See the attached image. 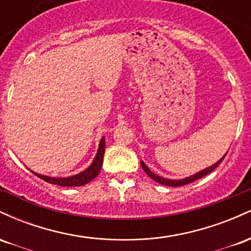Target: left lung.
<instances>
[{
	"label": "left lung",
	"mask_w": 251,
	"mask_h": 251,
	"mask_svg": "<svg viewBox=\"0 0 251 251\" xmlns=\"http://www.w3.org/2000/svg\"><path fill=\"white\" fill-rule=\"evenodd\" d=\"M226 153L224 154L223 157H222L217 163H215L214 165H211V166H209V168L201 170V171L197 172V174H195V175H192V176H190V177H186V178H184V179H178V180L177 179H168V178H164V177H160V176H158V175H154L153 172H152L151 170H150L148 166H146V164L144 163V162H142V166H143L144 171L146 172V175H148L150 178H152V179L157 181V183L163 184V185H166V186H181V185H186V184L192 183V181L200 179V178L204 177V176L209 175L210 172L214 171V170L217 168L218 165H220V164L222 163V160H223L224 158H226Z\"/></svg>",
	"instance_id": "left-lung-1"
}]
</instances>
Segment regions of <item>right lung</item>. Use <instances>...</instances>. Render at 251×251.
Instances as JSON below:
<instances>
[{
  "instance_id": "right-lung-1",
  "label": "right lung",
  "mask_w": 251,
  "mask_h": 251,
  "mask_svg": "<svg viewBox=\"0 0 251 251\" xmlns=\"http://www.w3.org/2000/svg\"><path fill=\"white\" fill-rule=\"evenodd\" d=\"M103 153H105V138H101L99 144V149L94 157V160L92 162L91 165L88 166L85 171L80 172L75 176H71V177L66 178H55V177H50V176H43L39 175L36 172L31 171L34 175L37 176L39 178H41L42 180L47 181V183L55 184V185L60 186H81L85 184L89 183L91 180H93L94 178L99 175L100 170H101L102 162H103Z\"/></svg>"
}]
</instances>
